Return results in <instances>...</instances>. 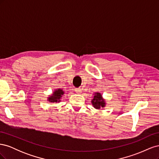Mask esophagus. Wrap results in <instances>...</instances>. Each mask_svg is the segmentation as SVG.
I'll return each mask as SVG.
<instances>
[{
    "label": "esophagus",
    "mask_w": 159,
    "mask_h": 159,
    "mask_svg": "<svg viewBox=\"0 0 159 159\" xmlns=\"http://www.w3.org/2000/svg\"><path fill=\"white\" fill-rule=\"evenodd\" d=\"M75 92H76L77 93H81V89H80V88H76V89H75Z\"/></svg>",
    "instance_id": "obj_1"
}]
</instances>
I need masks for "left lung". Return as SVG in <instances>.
I'll return each instance as SVG.
<instances>
[{
  "instance_id": "obj_1",
  "label": "left lung",
  "mask_w": 159,
  "mask_h": 159,
  "mask_svg": "<svg viewBox=\"0 0 159 159\" xmlns=\"http://www.w3.org/2000/svg\"><path fill=\"white\" fill-rule=\"evenodd\" d=\"M93 95V98L91 99V103L92 104V106L95 109H103L106 105V101L103 98L102 93L99 92H96Z\"/></svg>"
}]
</instances>
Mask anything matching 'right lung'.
Listing matches in <instances>:
<instances>
[{"mask_svg":"<svg viewBox=\"0 0 159 159\" xmlns=\"http://www.w3.org/2000/svg\"><path fill=\"white\" fill-rule=\"evenodd\" d=\"M65 93L63 89L61 88H57L53 91L52 93L47 98V101L50 103H60L61 102V98L62 95Z\"/></svg>","mask_w":159,"mask_h":159,"instance_id":"add662e5","label":"right lung"}]
</instances>
